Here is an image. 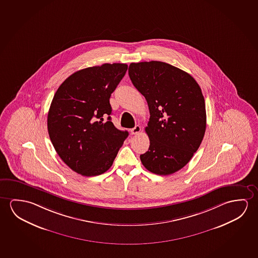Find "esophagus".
I'll return each mask as SVG.
<instances>
[{"label": "esophagus", "instance_id": "esophagus-1", "mask_svg": "<svg viewBox=\"0 0 258 258\" xmlns=\"http://www.w3.org/2000/svg\"><path fill=\"white\" fill-rule=\"evenodd\" d=\"M140 131H141V127L139 125H137L133 128H131V133L132 135H137V134H139Z\"/></svg>", "mask_w": 258, "mask_h": 258}]
</instances>
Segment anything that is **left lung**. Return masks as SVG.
Here are the masks:
<instances>
[{
	"mask_svg": "<svg viewBox=\"0 0 258 258\" xmlns=\"http://www.w3.org/2000/svg\"><path fill=\"white\" fill-rule=\"evenodd\" d=\"M128 76L147 100L150 146L140 155L148 171L170 175L190 161L206 127L205 98L192 76L163 61L132 62Z\"/></svg>",
	"mask_w": 258,
	"mask_h": 258,
	"instance_id": "obj_1",
	"label": "left lung"
}]
</instances>
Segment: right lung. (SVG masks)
Returning a JSON list of instances; mask_svg holds the SVG:
<instances>
[{"label": "right lung", "instance_id": "obj_1", "mask_svg": "<svg viewBox=\"0 0 258 258\" xmlns=\"http://www.w3.org/2000/svg\"><path fill=\"white\" fill-rule=\"evenodd\" d=\"M127 70L124 63L80 70L64 80L52 98L49 137L60 159L79 174L91 177L108 171L128 136L114 127L110 116L111 93Z\"/></svg>", "mask_w": 258, "mask_h": 258}]
</instances>
